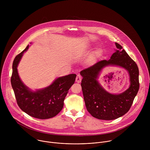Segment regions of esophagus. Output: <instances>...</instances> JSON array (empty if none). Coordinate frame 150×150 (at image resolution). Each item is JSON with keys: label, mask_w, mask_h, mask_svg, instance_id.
<instances>
[{"label": "esophagus", "mask_w": 150, "mask_h": 150, "mask_svg": "<svg viewBox=\"0 0 150 150\" xmlns=\"http://www.w3.org/2000/svg\"><path fill=\"white\" fill-rule=\"evenodd\" d=\"M81 80H82V77L81 75H78L76 77V79H75V81L77 82V83H80L81 82Z\"/></svg>", "instance_id": "1"}]
</instances>
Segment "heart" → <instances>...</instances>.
<instances>
[{
	"instance_id": "1",
	"label": "heart",
	"mask_w": 150,
	"mask_h": 150,
	"mask_svg": "<svg viewBox=\"0 0 150 150\" xmlns=\"http://www.w3.org/2000/svg\"><path fill=\"white\" fill-rule=\"evenodd\" d=\"M101 50L100 49H97L94 53V56L95 57H97V56H99L100 55H101ZM79 54H80V53H79V52L78 53L76 52H73V56H79Z\"/></svg>"
}]
</instances>
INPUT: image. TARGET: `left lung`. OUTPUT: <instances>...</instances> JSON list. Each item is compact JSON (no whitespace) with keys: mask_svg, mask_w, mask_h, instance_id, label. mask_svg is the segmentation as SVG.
<instances>
[{"mask_svg":"<svg viewBox=\"0 0 150 150\" xmlns=\"http://www.w3.org/2000/svg\"><path fill=\"white\" fill-rule=\"evenodd\" d=\"M117 49L109 60H102L80 72L82 76L81 87L88 112L95 118L110 120L117 119L129 110L139 90V70L136 63L122 47L115 42ZM118 66L129 74L130 84L128 88L120 94L106 91L98 81L102 69L107 66Z\"/></svg>","mask_w":150,"mask_h":150,"instance_id":"8db88e82","label":"left lung"}]
</instances>
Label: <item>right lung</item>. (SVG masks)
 Returning a JSON list of instances; mask_svg holds the SVG:
<instances>
[{"label":"right lung","mask_w":150,"mask_h":150,"mask_svg":"<svg viewBox=\"0 0 150 150\" xmlns=\"http://www.w3.org/2000/svg\"><path fill=\"white\" fill-rule=\"evenodd\" d=\"M32 44V42H30ZM30 46L17 55L13 62L11 85L18 106L28 115L40 119H50L56 116L63 109L69 90L74 83L76 74H69L56 78L49 86L33 90L21 79L18 65Z\"/></svg>","instance_id":"add662e5"}]
</instances>
